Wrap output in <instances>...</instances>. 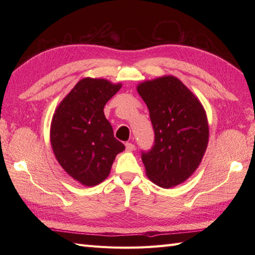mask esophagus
<instances>
[{"label":"esophagus","mask_w":255,"mask_h":255,"mask_svg":"<svg viewBox=\"0 0 255 255\" xmlns=\"http://www.w3.org/2000/svg\"><path fill=\"white\" fill-rule=\"evenodd\" d=\"M125 145H126V150H127V151H133L134 149H136V145H134V144L131 143V142H127Z\"/></svg>","instance_id":"esophagus-1"}]
</instances>
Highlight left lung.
Returning <instances> with one entry per match:
<instances>
[{
    "label": "left lung",
    "mask_w": 255,
    "mask_h": 255,
    "mask_svg": "<svg viewBox=\"0 0 255 255\" xmlns=\"http://www.w3.org/2000/svg\"><path fill=\"white\" fill-rule=\"evenodd\" d=\"M147 104L154 144L141 151L145 174L163 188L176 186L197 169L208 144L204 107L175 77H162L138 85Z\"/></svg>",
    "instance_id": "8db88e82"
}]
</instances>
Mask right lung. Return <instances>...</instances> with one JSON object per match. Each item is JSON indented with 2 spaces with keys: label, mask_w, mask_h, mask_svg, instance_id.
<instances>
[{
  "label": "right lung",
  "mask_w": 255,
  "mask_h": 255,
  "mask_svg": "<svg viewBox=\"0 0 255 255\" xmlns=\"http://www.w3.org/2000/svg\"><path fill=\"white\" fill-rule=\"evenodd\" d=\"M122 84L104 79L79 81L53 114L50 141L53 153L68 174L94 186L110 174L115 156L125 145L114 137L104 106Z\"/></svg>",
  "instance_id": "right-lung-1"
}]
</instances>
